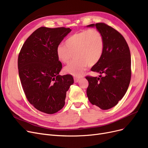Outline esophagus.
<instances>
[{"mask_svg": "<svg viewBox=\"0 0 148 148\" xmlns=\"http://www.w3.org/2000/svg\"><path fill=\"white\" fill-rule=\"evenodd\" d=\"M80 79V77H74V82H75V83L78 82L79 81Z\"/></svg>", "mask_w": 148, "mask_h": 148, "instance_id": "34e87169", "label": "esophagus"}]
</instances>
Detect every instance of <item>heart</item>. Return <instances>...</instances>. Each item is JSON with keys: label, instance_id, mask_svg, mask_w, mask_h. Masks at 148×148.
<instances>
[{"label": "heart", "instance_id": "heart-1", "mask_svg": "<svg viewBox=\"0 0 148 148\" xmlns=\"http://www.w3.org/2000/svg\"><path fill=\"white\" fill-rule=\"evenodd\" d=\"M104 48V38L95 29L83 30L68 37L65 45L60 44L56 49L58 59L68 64L64 68L65 73L79 77L88 66L97 64L101 58Z\"/></svg>", "mask_w": 148, "mask_h": 148}]
</instances>
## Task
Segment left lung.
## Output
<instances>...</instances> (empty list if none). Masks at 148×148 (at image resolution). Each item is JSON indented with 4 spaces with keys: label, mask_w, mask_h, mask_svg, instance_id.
<instances>
[{
    "label": "left lung",
    "mask_w": 148,
    "mask_h": 148,
    "mask_svg": "<svg viewBox=\"0 0 148 148\" xmlns=\"http://www.w3.org/2000/svg\"><path fill=\"white\" fill-rule=\"evenodd\" d=\"M96 26L104 41L103 56L91 71L104 74L99 77L86 76L89 82L86 94L90 103L103 110L115 106L128 88L131 80V54L125 38L118 31L104 23Z\"/></svg>",
    "instance_id": "left-lung-1"
}]
</instances>
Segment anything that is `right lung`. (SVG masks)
Returning <instances> with one entry per match:
<instances>
[{
	"instance_id": "add662e5",
	"label": "right lung",
	"mask_w": 148,
	"mask_h": 148,
	"mask_svg": "<svg viewBox=\"0 0 148 148\" xmlns=\"http://www.w3.org/2000/svg\"><path fill=\"white\" fill-rule=\"evenodd\" d=\"M71 30L41 27L23 45L18 58V74L28 101L36 109L53 114L64 107L66 93L74 83L71 75H59L62 68L56 49Z\"/></svg>"
}]
</instances>
